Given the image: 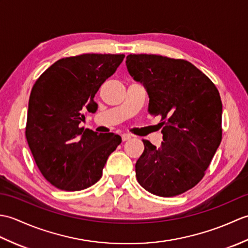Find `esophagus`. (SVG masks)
Returning <instances> with one entry per match:
<instances>
[{
    "label": "esophagus",
    "mask_w": 248,
    "mask_h": 248,
    "mask_svg": "<svg viewBox=\"0 0 248 248\" xmlns=\"http://www.w3.org/2000/svg\"><path fill=\"white\" fill-rule=\"evenodd\" d=\"M121 139H123V141H127L131 140V135L130 134H123L121 135Z\"/></svg>",
    "instance_id": "34e87169"
}]
</instances>
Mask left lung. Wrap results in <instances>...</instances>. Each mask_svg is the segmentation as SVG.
Here are the masks:
<instances>
[{
    "label": "left lung",
    "mask_w": 248,
    "mask_h": 248,
    "mask_svg": "<svg viewBox=\"0 0 248 248\" xmlns=\"http://www.w3.org/2000/svg\"><path fill=\"white\" fill-rule=\"evenodd\" d=\"M127 68L143 83L148 112L159 116L163 141L145 149L135 164L136 179L146 191L172 197L203 178L222 141L223 104L217 86L186 60L155 54H130Z\"/></svg>",
    "instance_id": "8db88e82"
}]
</instances>
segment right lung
I'll return each instance as SVG.
<instances>
[{
	"label": "right lung",
	"mask_w": 248,
	"mask_h": 248,
	"mask_svg": "<svg viewBox=\"0 0 248 248\" xmlns=\"http://www.w3.org/2000/svg\"><path fill=\"white\" fill-rule=\"evenodd\" d=\"M124 54H82L55 62L35 82L29 100L25 138L40 172L62 191H82L100 180L117 134L78 127L94 113V94L114 75Z\"/></svg>",
	"instance_id": "add662e5"
}]
</instances>
